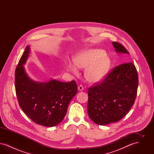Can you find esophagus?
I'll return each mask as SVG.
<instances>
[{
    "mask_svg": "<svg viewBox=\"0 0 154 154\" xmlns=\"http://www.w3.org/2000/svg\"><path fill=\"white\" fill-rule=\"evenodd\" d=\"M78 90L80 91H81L84 90V87L82 85H80V86L78 87Z\"/></svg>",
    "mask_w": 154,
    "mask_h": 154,
    "instance_id": "34e87169",
    "label": "esophagus"
}]
</instances>
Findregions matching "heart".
<instances>
[{
  "label": "heart",
  "instance_id": "obj_1",
  "mask_svg": "<svg viewBox=\"0 0 154 154\" xmlns=\"http://www.w3.org/2000/svg\"><path fill=\"white\" fill-rule=\"evenodd\" d=\"M73 63L67 61L66 67L73 73H78L77 66L85 69V77L88 82L98 83L107 76L111 67V60L101 49L91 48L80 52L73 57Z\"/></svg>",
  "mask_w": 154,
  "mask_h": 154
}]
</instances>
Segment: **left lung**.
<instances>
[{
    "instance_id": "8db88e82",
    "label": "left lung",
    "mask_w": 154,
    "mask_h": 154,
    "mask_svg": "<svg viewBox=\"0 0 154 154\" xmlns=\"http://www.w3.org/2000/svg\"><path fill=\"white\" fill-rule=\"evenodd\" d=\"M117 54H129L122 44L112 42ZM138 74L132 63L117 66L100 84L88 89V114L99 125L117 122L133 105L137 95Z\"/></svg>"
}]
</instances>
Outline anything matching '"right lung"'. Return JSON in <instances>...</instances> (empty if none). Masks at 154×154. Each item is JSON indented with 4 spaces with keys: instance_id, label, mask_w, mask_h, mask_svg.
Wrapping results in <instances>:
<instances>
[{
    "instance_id": "add662e5",
    "label": "right lung",
    "mask_w": 154,
    "mask_h": 154,
    "mask_svg": "<svg viewBox=\"0 0 154 154\" xmlns=\"http://www.w3.org/2000/svg\"><path fill=\"white\" fill-rule=\"evenodd\" d=\"M30 53V46L27 45L15 69V87L19 105L37 124L57 126L63 119L69 103L77 93L76 82L53 79L46 82L32 80L23 66Z\"/></svg>"
}]
</instances>
